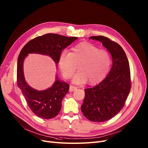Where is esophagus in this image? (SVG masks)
Returning <instances> with one entry per match:
<instances>
[{
  "instance_id": "obj_1",
  "label": "esophagus",
  "mask_w": 148,
  "mask_h": 148,
  "mask_svg": "<svg viewBox=\"0 0 148 148\" xmlns=\"http://www.w3.org/2000/svg\"><path fill=\"white\" fill-rule=\"evenodd\" d=\"M77 89V88L76 86H73V85H71L70 87H69V91L70 92H73L74 91H75V90Z\"/></svg>"
}]
</instances>
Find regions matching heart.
I'll list each match as a JSON object with an SVG mask.
<instances>
[{
  "instance_id": "obj_1",
  "label": "heart",
  "mask_w": 148,
  "mask_h": 148,
  "mask_svg": "<svg viewBox=\"0 0 148 148\" xmlns=\"http://www.w3.org/2000/svg\"><path fill=\"white\" fill-rule=\"evenodd\" d=\"M59 65L65 79L72 77L77 68L80 71L73 78L76 83H85L94 85L103 80L111 65V56L108 51L100 49L89 42H82L74 46L71 52H62Z\"/></svg>"
}]
</instances>
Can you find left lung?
I'll use <instances>...</instances> for the list:
<instances>
[{
  "label": "left lung",
  "instance_id": "8db88e82",
  "mask_svg": "<svg viewBox=\"0 0 148 148\" xmlns=\"http://www.w3.org/2000/svg\"><path fill=\"white\" fill-rule=\"evenodd\" d=\"M89 38L102 42L111 53L113 63L103 80L85 89L81 111L90 121L104 122L115 117L125 106L131 88L130 64L124 50L117 43L102 36Z\"/></svg>",
  "mask_w": 148,
  "mask_h": 148
}]
</instances>
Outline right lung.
<instances>
[{"instance_id":"add662e5","label":"right lung","mask_w":148,"mask_h":148,"mask_svg":"<svg viewBox=\"0 0 148 148\" xmlns=\"http://www.w3.org/2000/svg\"><path fill=\"white\" fill-rule=\"evenodd\" d=\"M76 37H66L49 33L38 36L29 40L22 49L17 59V83L27 104L37 117L44 119L54 118L62 108V101L68 93L69 85L56 77L53 86L43 91H37L30 87L25 80L23 63L29 53H37L50 56L56 64L62 51L74 41Z\"/></svg>"}]
</instances>
